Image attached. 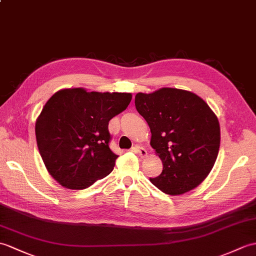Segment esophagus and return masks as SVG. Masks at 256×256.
I'll return each mask as SVG.
<instances>
[{
  "instance_id": "1",
  "label": "esophagus",
  "mask_w": 256,
  "mask_h": 256,
  "mask_svg": "<svg viewBox=\"0 0 256 256\" xmlns=\"http://www.w3.org/2000/svg\"><path fill=\"white\" fill-rule=\"evenodd\" d=\"M133 152L138 154V155L140 157H142V158H144V157L147 156V150H145L144 147H142V146H135L133 148Z\"/></svg>"
}]
</instances>
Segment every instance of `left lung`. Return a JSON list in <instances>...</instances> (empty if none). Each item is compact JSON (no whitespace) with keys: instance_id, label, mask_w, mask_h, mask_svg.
<instances>
[{"instance_id":"8db88e82","label":"left lung","mask_w":256,"mask_h":256,"mask_svg":"<svg viewBox=\"0 0 256 256\" xmlns=\"http://www.w3.org/2000/svg\"><path fill=\"white\" fill-rule=\"evenodd\" d=\"M135 106L150 128V145L162 172L150 179L162 192L181 195L210 174L220 146L216 114L198 94L164 87L135 96Z\"/></svg>"}]
</instances>
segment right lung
Wrapping results in <instances>:
<instances>
[{
    "label": "right lung",
    "instance_id": "add662e5",
    "mask_svg": "<svg viewBox=\"0 0 256 256\" xmlns=\"http://www.w3.org/2000/svg\"><path fill=\"white\" fill-rule=\"evenodd\" d=\"M132 94L65 88L46 101L36 120V140L50 176L62 186L82 190L114 170L109 121L128 108Z\"/></svg>",
    "mask_w": 256,
    "mask_h": 256
}]
</instances>
